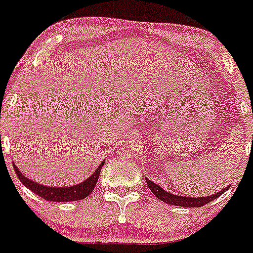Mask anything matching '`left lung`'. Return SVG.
I'll return each mask as SVG.
<instances>
[{"mask_svg":"<svg viewBox=\"0 0 253 253\" xmlns=\"http://www.w3.org/2000/svg\"><path fill=\"white\" fill-rule=\"evenodd\" d=\"M145 181H147L149 190L152 191L153 195H154L158 200L163 201V202L168 203V205L186 207V208H196V207L205 206V205H207V203L216 200L219 196L223 195L225 191H228L229 188H230V186H228V187L223 188V190H220L219 192L214 193V195L203 196V197H186V196L175 195V193L169 192V191H165L164 188H162L159 185H157L155 182L150 181L149 178L145 177Z\"/></svg>","mask_w":253,"mask_h":253,"instance_id":"obj_1","label":"left lung"}]
</instances>
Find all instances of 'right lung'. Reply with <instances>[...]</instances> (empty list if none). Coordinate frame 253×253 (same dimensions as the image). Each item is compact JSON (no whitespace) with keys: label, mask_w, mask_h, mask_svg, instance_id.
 Here are the masks:
<instances>
[{"label":"right lung","mask_w":253,"mask_h":253,"mask_svg":"<svg viewBox=\"0 0 253 253\" xmlns=\"http://www.w3.org/2000/svg\"><path fill=\"white\" fill-rule=\"evenodd\" d=\"M104 163L101 162V164L99 165L98 169L93 172L88 178H85L82 182L77 183V185L73 186H66V187H55V186H46L42 185V183H38L37 181L30 180L29 177H27L25 175H23L20 172V170L18 169L16 165L13 164L14 171L18 176V178L20 180V182L25 186L27 188H29L30 191L38 195L39 197L44 198V200L50 201V202H71V201H79L84 200L85 197H88L91 193V191L95 187L96 182H98L99 175H100L101 168H103Z\"/></svg>","instance_id":"1"}]
</instances>
